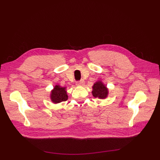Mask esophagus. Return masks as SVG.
Returning a JSON list of instances; mask_svg holds the SVG:
<instances>
[{"label":"esophagus","instance_id":"1","mask_svg":"<svg viewBox=\"0 0 160 160\" xmlns=\"http://www.w3.org/2000/svg\"><path fill=\"white\" fill-rule=\"evenodd\" d=\"M84 83H85V81H84L83 80H81V81H77V85H78V86H82V85H84Z\"/></svg>","mask_w":160,"mask_h":160}]
</instances>
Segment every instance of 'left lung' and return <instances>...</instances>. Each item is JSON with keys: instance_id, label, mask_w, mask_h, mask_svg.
<instances>
[{"instance_id": "left-lung-1", "label": "left lung", "mask_w": 160, "mask_h": 160, "mask_svg": "<svg viewBox=\"0 0 160 160\" xmlns=\"http://www.w3.org/2000/svg\"><path fill=\"white\" fill-rule=\"evenodd\" d=\"M92 94L94 98L105 99L108 97V89L101 81H98L93 86Z\"/></svg>"}]
</instances>
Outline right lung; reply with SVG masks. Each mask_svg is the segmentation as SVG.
I'll return each mask as SVG.
<instances>
[{"instance_id":"obj_1","label":"right lung","mask_w":160,"mask_h":160,"mask_svg":"<svg viewBox=\"0 0 160 160\" xmlns=\"http://www.w3.org/2000/svg\"><path fill=\"white\" fill-rule=\"evenodd\" d=\"M51 99L55 103L67 101L68 99V96L67 94L66 88H61L59 85H55L53 90L51 91Z\"/></svg>"}]
</instances>
